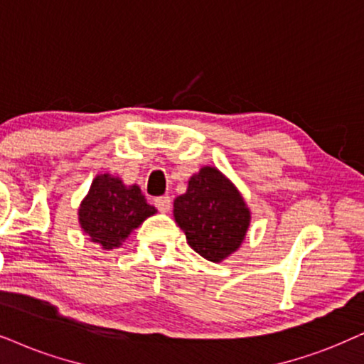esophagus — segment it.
Returning <instances> with one entry per match:
<instances>
[{
  "label": "esophagus",
  "mask_w": 364,
  "mask_h": 364,
  "mask_svg": "<svg viewBox=\"0 0 364 364\" xmlns=\"http://www.w3.org/2000/svg\"><path fill=\"white\" fill-rule=\"evenodd\" d=\"M154 205H156V208L161 211V213H168V211L171 210V198L166 196V195L156 198Z\"/></svg>",
  "instance_id": "obj_1"
}]
</instances>
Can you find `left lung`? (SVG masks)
Listing matches in <instances>:
<instances>
[{
  "instance_id": "1",
  "label": "left lung",
  "mask_w": 364,
  "mask_h": 364,
  "mask_svg": "<svg viewBox=\"0 0 364 364\" xmlns=\"http://www.w3.org/2000/svg\"><path fill=\"white\" fill-rule=\"evenodd\" d=\"M174 220L188 245L210 262H222L240 248L250 225V210L240 191L213 166H203L174 200Z\"/></svg>"
}]
</instances>
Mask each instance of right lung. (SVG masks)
Masks as SVG:
<instances>
[{"label": "right lung", "mask_w": 364, "mask_h": 364, "mask_svg": "<svg viewBox=\"0 0 364 364\" xmlns=\"http://www.w3.org/2000/svg\"><path fill=\"white\" fill-rule=\"evenodd\" d=\"M156 211L146 201L139 186H126L122 179L105 173L95 176L82 200L79 223L90 242L110 250L121 247L132 230Z\"/></svg>", "instance_id": "right-lung-1"}]
</instances>
